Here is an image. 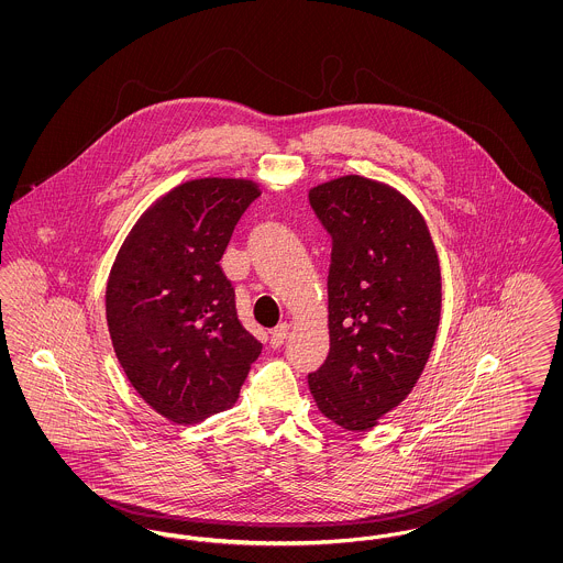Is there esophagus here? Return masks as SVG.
<instances>
[{
  "label": "esophagus",
  "mask_w": 563,
  "mask_h": 563,
  "mask_svg": "<svg viewBox=\"0 0 563 563\" xmlns=\"http://www.w3.org/2000/svg\"><path fill=\"white\" fill-rule=\"evenodd\" d=\"M287 335H289V322H280L278 327H274V329H272L269 344H272L274 349H278V346H283V342L287 340Z\"/></svg>",
  "instance_id": "34e87169"
}]
</instances>
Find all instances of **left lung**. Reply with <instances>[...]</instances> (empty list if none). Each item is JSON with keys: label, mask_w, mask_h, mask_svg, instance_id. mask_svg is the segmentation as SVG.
<instances>
[{"label": "left lung", "mask_w": 563, "mask_h": 563, "mask_svg": "<svg viewBox=\"0 0 563 563\" xmlns=\"http://www.w3.org/2000/svg\"><path fill=\"white\" fill-rule=\"evenodd\" d=\"M333 239L329 356L308 386L324 418L365 432L418 384L441 321V268L424 214L399 189L344 175L310 189Z\"/></svg>", "instance_id": "obj_1"}]
</instances>
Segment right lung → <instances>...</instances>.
Wrapping results in <instances>:
<instances>
[{
	"label": "right lung",
	"instance_id": "add662e5",
	"mask_svg": "<svg viewBox=\"0 0 563 563\" xmlns=\"http://www.w3.org/2000/svg\"><path fill=\"white\" fill-rule=\"evenodd\" d=\"M260 194L236 177L168 189L136 219L109 272L113 352L136 395L168 422L198 424L230 409L262 354L219 266Z\"/></svg>",
	"mask_w": 563,
	"mask_h": 563
}]
</instances>
